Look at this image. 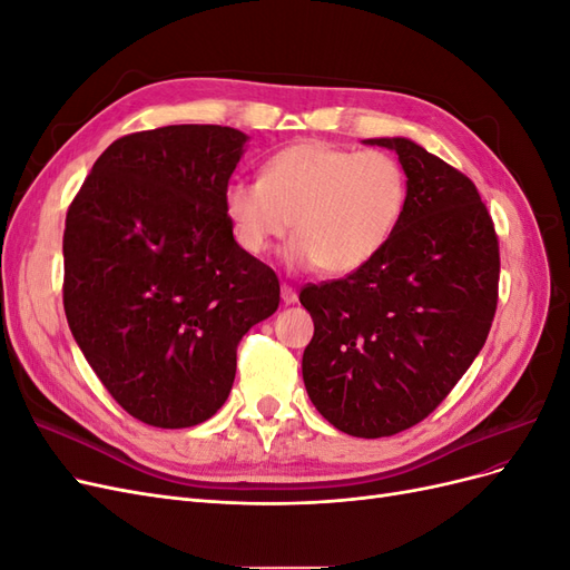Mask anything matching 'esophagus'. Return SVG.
<instances>
[{
    "instance_id": "esophagus-1",
    "label": "esophagus",
    "mask_w": 570,
    "mask_h": 570,
    "mask_svg": "<svg viewBox=\"0 0 570 570\" xmlns=\"http://www.w3.org/2000/svg\"><path fill=\"white\" fill-rule=\"evenodd\" d=\"M281 297L285 304H295L299 297H297V289H292L289 285H283L281 287Z\"/></svg>"
}]
</instances>
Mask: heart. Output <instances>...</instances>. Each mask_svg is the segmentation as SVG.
Listing matches in <instances>:
<instances>
[{
    "label": "heart",
    "mask_w": 570,
    "mask_h": 570,
    "mask_svg": "<svg viewBox=\"0 0 570 570\" xmlns=\"http://www.w3.org/2000/svg\"><path fill=\"white\" fill-rule=\"evenodd\" d=\"M406 206V174L387 151H354L306 140L281 149L264 178H235L226 212L247 254L264 256L287 237L292 268L347 275L364 268L392 237Z\"/></svg>",
    "instance_id": "obj_1"
}]
</instances>
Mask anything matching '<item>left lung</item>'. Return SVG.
Instances as JSON below:
<instances>
[{
  "label": "left lung",
  "instance_id": "1",
  "mask_svg": "<svg viewBox=\"0 0 570 570\" xmlns=\"http://www.w3.org/2000/svg\"><path fill=\"white\" fill-rule=\"evenodd\" d=\"M394 149L406 206L387 245L344 278L306 285L314 318L302 356L308 400L354 438H390L433 413L492 327L499 243L471 178L406 137Z\"/></svg>",
  "mask_w": 570,
  "mask_h": 570
}]
</instances>
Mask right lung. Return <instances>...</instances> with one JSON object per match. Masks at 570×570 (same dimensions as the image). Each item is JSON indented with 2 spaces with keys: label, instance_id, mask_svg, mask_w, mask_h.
I'll list each match as a JSON object with an SVG mask.
<instances>
[{
  "label": "right lung",
  "instance_id": "add662e5",
  "mask_svg": "<svg viewBox=\"0 0 570 570\" xmlns=\"http://www.w3.org/2000/svg\"><path fill=\"white\" fill-rule=\"evenodd\" d=\"M245 142L226 126L130 132L68 206V327L101 385L147 425L212 419L239 340L281 304L278 275L235 243L226 212Z\"/></svg>",
  "mask_w": 570,
  "mask_h": 570
}]
</instances>
